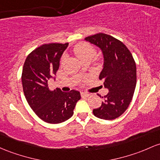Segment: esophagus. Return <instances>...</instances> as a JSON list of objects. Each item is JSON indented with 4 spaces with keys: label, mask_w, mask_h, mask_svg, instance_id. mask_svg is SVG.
I'll list each match as a JSON object with an SVG mask.
<instances>
[{
    "label": "esophagus",
    "mask_w": 160,
    "mask_h": 160,
    "mask_svg": "<svg viewBox=\"0 0 160 160\" xmlns=\"http://www.w3.org/2000/svg\"><path fill=\"white\" fill-rule=\"evenodd\" d=\"M80 94H81V96H85V97H87V96H89V93H88V92H80Z\"/></svg>",
    "instance_id": "esophagus-1"
}]
</instances>
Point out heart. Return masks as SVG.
Listing matches in <instances>:
<instances>
[{
  "instance_id": "obj_1",
  "label": "heart",
  "mask_w": 160,
  "mask_h": 160,
  "mask_svg": "<svg viewBox=\"0 0 160 160\" xmlns=\"http://www.w3.org/2000/svg\"><path fill=\"white\" fill-rule=\"evenodd\" d=\"M73 52L81 61L84 59H91L96 54V50L91 45L86 42L77 44L73 48Z\"/></svg>"
}]
</instances>
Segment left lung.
<instances>
[{
  "instance_id": "8db88e82",
  "label": "left lung",
  "mask_w": 160,
  "mask_h": 160,
  "mask_svg": "<svg viewBox=\"0 0 160 160\" xmlns=\"http://www.w3.org/2000/svg\"><path fill=\"white\" fill-rule=\"evenodd\" d=\"M85 40L102 52L104 63L99 79L104 80L105 88L108 89L102 106L92 112L99 118L113 120L126 111L134 96L137 83L134 58L124 43L109 35L97 33Z\"/></svg>"
}]
</instances>
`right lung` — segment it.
<instances>
[{
  "instance_id": "obj_1",
  "label": "right lung",
  "mask_w": 160,
  "mask_h": 160,
  "mask_svg": "<svg viewBox=\"0 0 160 160\" xmlns=\"http://www.w3.org/2000/svg\"><path fill=\"white\" fill-rule=\"evenodd\" d=\"M68 43L44 44L26 58L22 72V84L28 104L42 120L50 124H58L73 115L79 91H52L48 81L56 74L62 54Z\"/></svg>"
}]
</instances>
